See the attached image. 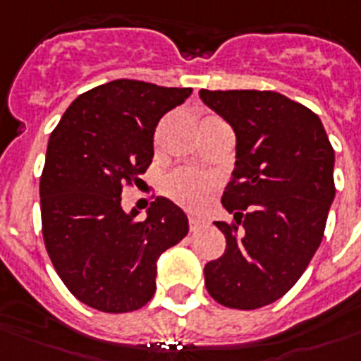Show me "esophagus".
<instances>
[{"label": "esophagus", "instance_id": "1", "mask_svg": "<svg viewBox=\"0 0 361 361\" xmlns=\"http://www.w3.org/2000/svg\"><path fill=\"white\" fill-rule=\"evenodd\" d=\"M204 225H206V219H202V217H197V215H189V228H191L192 232L200 231Z\"/></svg>", "mask_w": 361, "mask_h": 361}]
</instances>
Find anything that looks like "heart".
Returning <instances> with one entry per match:
<instances>
[{"label": "heart", "instance_id": "obj_1", "mask_svg": "<svg viewBox=\"0 0 361 361\" xmlns=\"http://www.w3.org/2000/svg\"><path fill=\"white\" fill-rule=\"evenodd\" d=\"M214 189V180L192 169H180L164 181V191L172 200L185 208H198Z\"/></svg>", "mask_w": 361, "mask_h": 361}]
</instances>
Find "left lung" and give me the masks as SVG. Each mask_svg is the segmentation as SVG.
I'll use <instances>...</instances> for the list:
<instances>
[{"mask_svg": "<svg viewBox=\"0 0 361 361\" xmlns=\"http://www.w3.org/2000/svg\"><path fill=\"white\" fill-rule=\"evenodd\" d=\"M236 133V169L221 202L234 223L215 221L223 257L204 266L221 305L258 309L285 296L324 236L336 197V153L313 110L275 92L200 90Z\"/></svg>", "mask_w": 361, "mask_h": 361, "instance_id": "1", "label": "left lung"}]
</instances>
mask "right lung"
<instances>
[{"label": "right lung", "mask_w": 361, "mask_h": 361, "mask_svg": "<svg viewBox=\"0 0 361 361\" xmlns=\"http://www.w3.org/2000/svg\"><path fill=\"white\" fill-rule=\"evenodd\" d=\"M192 93L112 80L82 93L52 130L42 169V238L71 294L104 313H129L155 294L157 260L189 232L187 215L157 197L144 221L121 208L125 185L152 164L159 120Z\"/></svg>", "instance_id": "right-lung-1"}]
</instances>
